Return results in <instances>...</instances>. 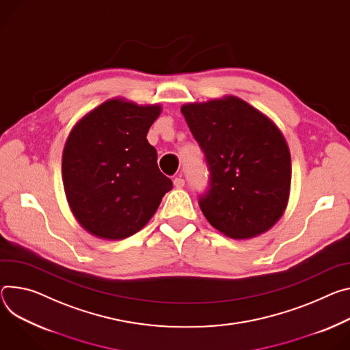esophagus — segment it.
<instances>
[{
  "instance_id": "1",
  "label": "esophagus",
  "mask_w": 350,
  "mask_h": 350,
  "mask_svg": "<svg viewBox=\"0 0 350 350\" xmlns=\"http://www.w3.org/2000/svg\"><path fill=\"white\" fill-rule=\"evenodd\" d=\"M173 184H174L176 188H183L184 184H185V181H184V178H181V177H176L174 181H173Z\"/></svg>"
}]
</instances>
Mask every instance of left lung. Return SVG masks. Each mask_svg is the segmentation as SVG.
<instances>
[{"mask_svg":"<svg viewBox=\"0 0 350 350\" xmlns=\"http://www.w3.org/2000/svg\"><path fill=\"white\" fill-rule=\"evenodd\" d=\"M181 113L200 144L209 188L198 204L209 224L232 239L269 230L291 193V152L278 126L236 96L188 103Z\"/></svg>","mask_w":350,"mask_h":350,"instance_id":"1","label":"left lung"}]
</instances>
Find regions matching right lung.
Returning a JSON list of instances; mask_svg holds the SVG:
<instances>
[{
    "label": "right lung",
    "instance_id": "add662e5",
    "mask_svg": "<svg viewBox=\"0 0 350 350\" xmlns=\"http://www.w3.org/2000/svg\"><path fill=\"white\" fill-rule=\"evenodd\" d=\"M162 107L111 99L88 113L62 152L70 208L90 234L121 240L141 230L173 183L157 167L148 142Z\"/></svg>",
    "mask_w": 350,
    "mask_h": 350
}]
</instances>
